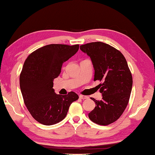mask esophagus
<instances>
[{"label":"esophagus","mask_w":155,"mask_h":155,"mask_svg":"<svg viewBox=\"0 0 155 155\" xmlns=\"http://www.w3.org/2000/svg\"><path fill=\"white\" fill-rule=\"evenodd\" d=\"M79 98H80V99H82V100H85V99H88L89 97L88 96H86V95H79Z\"/></svg>","instance_id":"obj_1"}]
</instances>
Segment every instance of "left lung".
I'll return each mask as SVG.
<instances>
[{"label": "left lung", "mask_w": 155, "mask_h": 155, "mask_svg": "<svg viewBox=\"0 0 155 155\" xmlns=\"http://www.w3.org/2000/svg\"><path fill=\"white\" fill-rule=\"evenodd\" d=\"M81 50L88 55L95 70L94 81H100L102 99L95 100V107L89 113V119L96 124L108 125L121 116L130 97L133 79L122 53L102 42L82 45Z\"/></svg>", "instance_id": "obj_1"}]
</instances>
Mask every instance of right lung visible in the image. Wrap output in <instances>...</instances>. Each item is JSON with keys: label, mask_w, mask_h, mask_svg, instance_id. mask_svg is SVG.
Returning <instances> with one entry per match:
<instances>
[{"label": "right lung", "mask_w": 155, "mask_h": 155, "mask_svg": "<svg viewBox=\"0 0 155 155\" xmlns=\"http://www.w3.org/2000/svg\"><path fill=\"white\" fill-rule=\"evenodd\" d=\"M79 45H47L35 50L25 60L19 76L24 102L36 121L45 125L60 122L66 117L70 104L78 99L73 91L56 94L53 89L62 64L74 55Z\"/></svg>", "instance_id": "right-lung-1"}]
</instances>
